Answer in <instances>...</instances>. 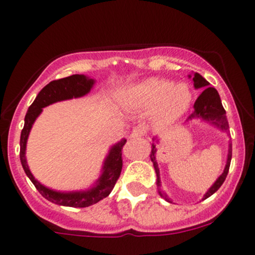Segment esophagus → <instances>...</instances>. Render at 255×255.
<instances>
[{
    "label": "esophagus",
    "mask_w": 255,
    "mask_h": 255,
    "mask_svg": "<svg viewBox=\"0 0 255 255\" xmlns=\"http://www.w3.org/2000/svg\"><path fill=\"white\" fill-rule=\"evenodd\" d=\"M145 132H147V129H145V127H143V126H137V127H134L132 129V132H130L129 137L130 138H138V137H143V135L145 134Z\"/></svg>",
    "instance_id": "1"
}]
</instances>
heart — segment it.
<instances>
[{
    "label": "heart",
    "mask_w": 255,
    "mask_h": 255,
    "mask_svg": "<svg viewBox=\"0 0 255 255\" xmlns=\"http://www.w3.org/2000/svg\"><path fill=\"white\" fill-rule=\"evenodd\" d=\"M123 105L129 108L153 110L152 121L165 127L179 120L190 103L189 88L184 83L150 78L128 88L122 96Z\"/></svg>",
    "instance_id": "b5f03b06"
}]
</instances>
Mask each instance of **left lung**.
Instances as JSON below:
<instances>
[{"label": "left lung", "instance_id": "8db88e82", "mask_svg": "<svg viewBox=\"0 0 255 255\" xmlns=\"http://www.w3.org/2000/svg\"><path fill=\"white\" fill-rule=\"evenodd\" d=\"M190 77V76H189ZM193 85L194 87L198 90V88H203V92L199 95V97L197 98L196 103H194V111L189 115V117L187 118V121H194V120H201L204 122L209 123L211 126H214L218 129L223 130V132H228V120H227L226 116V110L222 106L221 97H219L218 92H217L216 88L211 87V83L206 80V78L202 77L199 73H194L193 76ZM157 138H153V140H155ZM158 142V140H157ZM155 152H157V148H155V143H152V152H150V160L153 162L154 165L155 173H157V187H158V193L162 198H164L165 201L170 202V199L168 198V196L163 192H160V177H159V168H158V163L155 160ZM232 160V143L229 142L228 147V157H227V164L224 167L223 173L218 177V179L214 182V184L212 185L208 189L206 194H204L203 199L209 198L212 194H214L217 190L221 188V185L223 184L224 180H226L227 174L229 172V165H231Z\"/></svg>", "mask_w": 255, "mask_h": 255}]
</instances>
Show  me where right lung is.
Here are the masks:
<instances>
[{
	"label": "right lung",
	"instance_id": "1",
	"mask_svg": "<svg viewBox=\"0 0 255 255\" xmlns=\"http://www.w3.org/2000/svg\"><path fill=\"white\" fill-rule=\"evenodd\" d=\"M95 85V80L86 77L85 75H73L70 77L61 78V80L52 81L48 85L44 86L41 92L37 95L36 100L33 101L28 107V111L24 117V126L21 132V139H19V158L21 164L23 167L24 173L31 179L34 187L37 188L39 193L47 199L58 206L73 207V208H85L92 204L98 203L103 198L110 196L115 187L116 182L120 178L121 170H122V148L127 140L122 139L117 144L113 145L108 152L105 162H103L102 173L100 178L96 180L92 188L86 190H76V192H57V190L49 189L38 182L29 170L28 164L26 160V144L28 139L29 130L36 118L41 115L42 108L52 105V103L59 102V101L71 100V98L83 97L92 90Z\"/></svg>",
	"mask_w": 255,
	"mask_h": 255
}]
</instances>
